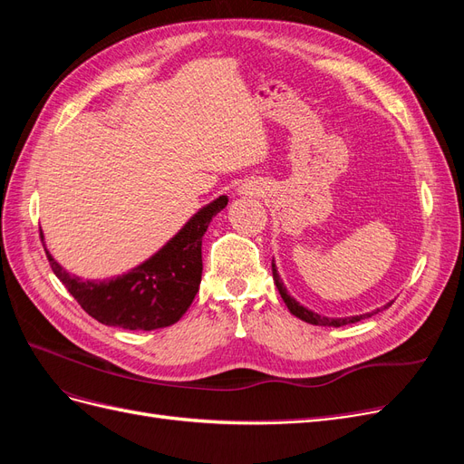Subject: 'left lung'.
I'll list each match as a JSON object with an SVG mask.
<instances>
[{
  "label": "left lung",
  "mask_w": 464,
  "mask_h": 464,
  "mask_svg": "<svg viewBox=\"0 0 464 464\" xmlns=\"http://www.w3.org/2000/svg\"><path fill=\"white\" fill-rule=\"evenodd\" d=\"M273 266V278H275V285H276V288H278V292H280V298L285 300V304L288 305V310H290V314H294L296 317H300L302 321H305V323H312V325H321V327H343V325H350V323H356V321H360V319H366V317H372L373 314H377V312H372V314H363V315H354V317H343V319H331V317H321V315H317V314H314V312H310V310H305L304 305H300L296 300H294L290 294L286 292V288H285V285H283V280H280V276H278V273H276V266H275V263L271 265ZM391 305V304H389ZM387 307V305H385Z\"/></svg>",
  "instance_id": "8db88e82"
}]
</instances>
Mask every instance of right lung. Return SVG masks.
<instances>
[{
	"label": "right lung",
	"mask_w": 464,
	"mask_h": 464,
	"mask_svg": "<svg viewBox=\"0 0 464 464\" xmlns=\"http://www.w3.org/2000/svg\"><path fill=\"white\" fill-rule=\"evenodd\" d=\"M227 203L228 198L222 195L203 207L157 256L118 278L102 280V283L81 280L62 269L48 251L46 257L53 275L62 280L82 310L96 321L130 331L168 327L188 312L199 290L203 234ZM40 237L44 242V236L40 234Z\"/></svg>",
	"instance_id": "add662e5"
}]
</instances>
